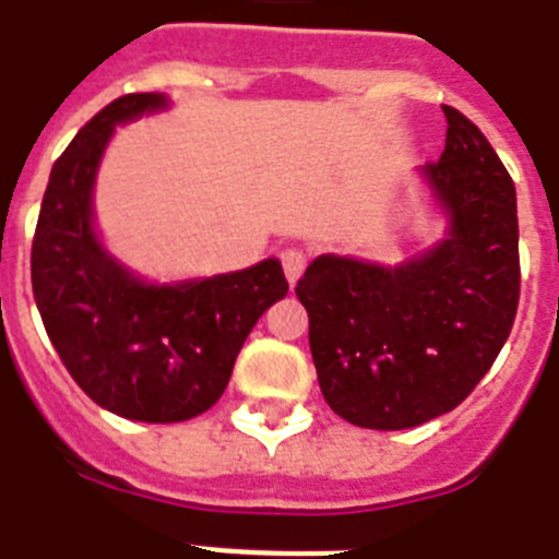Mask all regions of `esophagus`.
<instances>
[{
    "label": "esophagus",
    "mask_w": 559,
    "mask_h": 559,
    "mask_svg": "<svg viewBox=\"0 0 559 559\" xmlns=\"http://www.w3.org/2000/svg\"><path fill=\"white\" fill-rule=\"evenodd\" d=\"M281 266H284V275H287L289 284H295V281L301 278L304 266H307V252L298 247H287L281 249Z\"/></svg>",
    "instance_id": "34e87169"
}]
</instances>
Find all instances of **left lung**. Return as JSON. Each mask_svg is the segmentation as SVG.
Masks as SVG:
<instances>
[{
	"instance_id": "8db88e82",
	"label": "left lung",
	"mask_w": 559,
	"mask_h": 559,
	"mask_svg": "<svg viewBox=\"0 0 559 559\" xmlns=\"http://www.w3.org/2000/svg\"><path fill=\"white\" fill-rule=\"evenodd\" d=\"M442 111L444 152L421 175L451 215L448 238L393 270L321 255L295 284L321 393L358 428L405 430L453 411L514 326V180L468 117Z\"/></svg>"
}]
</instances>
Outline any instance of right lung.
Segmentation results:
<instances>
[{
  "instance_id": "add662e5",
  "label": "right lung",
  "mask_w": 559,
  "mask_h": 559,
  "mask_svg": "<svg viewBox=\"0 0 559 559\" xmlns=\"http://www.w3.org/2000/svg\"><path fill=\"white\" fill-rule=\"evenodd\" d=\"M163 106V94H126L85 122L53 163L31 247L34 301L66 370L99 407L138 421H183L215 405L249 330L289 289L275 258L148 287L103 252L91 226L103 148L117 122Z\"/></svg>"
}]
</instances>
